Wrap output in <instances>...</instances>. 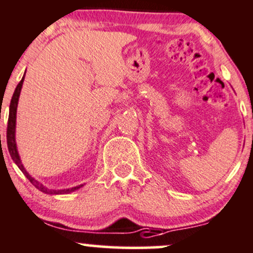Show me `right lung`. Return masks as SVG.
<instances>
[{
    "label": "right lung",
    "mask_w": 253,
    "mask_h": 253,
    "mask_svg": "<svg viewBox=\"0 0 253 253\" xmlns=\"http://www.w3.org/2000/svg\"><path fill=\"white\" fill-rule=\"evenodd\" d=\"M25 79V74L23 77V79L20 80L18 86H16L15 91H14L12 101H10V105H9V118H8V127H7V144H8V150H9V154L12 160L14 161L16 166H18L19 169L24 173V175L30 180L32 185L36 186V188L42 191L44 193L48 194H67L71 192H74L77 191L78 188L83 187L84 185H79L76 186V187L72 188H63V190H49L48 187H45L43 184H41L38 180H36L31 174H29V171H26L25 169L23 162H21L20 156H19L18 152V148H16V141H15V126H16V109H18V102H19V96H20L21 92V87H23V83Z\"/></svg>",
    "instance_id": "right-lung-1"
}]
</instances>
